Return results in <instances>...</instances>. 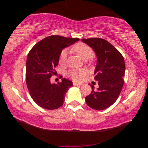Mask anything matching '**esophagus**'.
Masks as SVG:
<instances>
[{"instance_id": "esophagus-1", "label": "esophagus", "mask_w": 148, "mask_h": 148, "mask_svg": "<svg viewBox=\"0 0 148 148\" xmlns=\"http://www.w3.org/2000/svg\"><path fill=\"white\" fill-rule=\"evenodd\" d=\"M73 85H74V86H82L81 84L76 83V82H73Z\"/></svg>"}]
</instances>
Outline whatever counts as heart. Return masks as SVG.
Returning a JSON list of instances; mask_svg holds the SVG:
<instances>
[{
  "label": "heart",
  "instance_id": "obj_1",
  "mask_svg": "<svg viewBox=\"0 0 148 148\" xmlns=\"http://www.w3.org/2000/svg\"><path fill=\"white\" fill-rule=\"evenodd\" d=\"M72 51H74L80 58L83 60H87L92 56L93 51L89 46L84 43H77L72 47ZM67 58V51L66 49L62 50L60 53L59 57V62L60 64H65ZM85 74V71L83 70H70L67 72V75L74 81L78 82L82 79V77Z\"/></svg>",
  "mask_w": 148,
  "mask_h": 148
}]
</instances>
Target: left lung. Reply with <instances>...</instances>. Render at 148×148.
Returning <instances> with one entry per match:
<instances>
[{
    "mask_svg": "<svg viewBox=\"0 0 148 148\" xmlns=\"http://www.w3.org/2000/svg\"><path fill=\"white\" fill-rule=\"evenodd\" d=\"M93 49L97 56L94 79L99 87L86 97V102L92 109L102 110L112 106L119 96L123 86L125 64L123 57L116 47L101 38L82 39ZM90 85V84H89Z\"/></svg>",
    "mask_w": 148,
    "mask_h": 148,
    "instance_id": "obj_1",
    "label": "left lung"
}]
</instances>
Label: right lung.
<instances>
[{"instance_id":"right-lung-1","label":"right lung","mask_w":148,"mask_h":148,"mask_svg":"<svg viewBox=\"0 0 148 148\" xmlns=\"http://www.w3.org/2000/svg\"><path fill=\"white\" fill-rule=\"evenodd\" d=\"M78 38L52 35L38 42L31 49L26 62V84L33 101L46 110H55L63 104L66 92L73 84L66 78L51 84L62 50L79 41Z\"/></svg>"}]
</instances>
